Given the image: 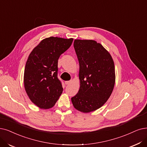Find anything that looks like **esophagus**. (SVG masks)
Here are the masks:
<instances>
[{
	"label": "esophagus",
	"mask_w": 147,
	"mask_h": 147,
	"mask_svg": "<svg viewBox=\"0 0 147 147\" xmlns=\"http://www.w3.org/2000/svg\"><path fill=\"white\" fill-rule=\"evenodd\" d=\"M71 82H72V81H65V84L66 85H68V84H70V83H71Z\"/></svg>",
	"instance_id": "obj_1"
}]
</instances>
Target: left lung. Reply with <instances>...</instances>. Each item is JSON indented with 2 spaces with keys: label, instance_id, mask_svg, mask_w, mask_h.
I'll use <instances>...</instances> for the list:
<instances>
[{
  "label": "left lung",
  "instance_id": "obj_1",
  "mask_svg": "<svg viewBox=\"0 0 147 147\" xmlns=\"http://www.w3.org/2000/svg\"><path fill=\"white\" fill-rule=\"evenodd\" d=\"M74 49L80 64V87L71 98L74 107L89 113L102 107L115 83L113 60L109 52L92 40H75Z\"/></svg>",
  "mask_w": 147,
  "mask_h": 147
}]
</instances>
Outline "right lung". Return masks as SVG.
Here are the masks:
<instances>
[{
  "mask_svg": "<svg viewBox=\"0 0 147 147\" xmlns=\"http://www.w3.org/2000/svg\"><path fill=\"white\" fill-rule=\"evenodd\" d=\"M73 38L43 39L29 54L24 72V86L31 101L40 109L52 107L63 89L58 78V60L71 46Z\"/></svg>",
  "mask_w": 147,
  "mask_h": 147,
  "instance_id": "obj_1",
  "label": "right lung"
}]
</instances>
